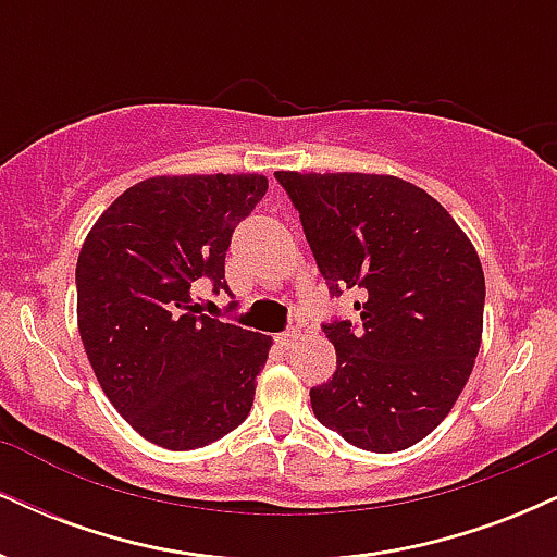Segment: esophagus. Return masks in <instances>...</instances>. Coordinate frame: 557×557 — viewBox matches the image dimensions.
<instances>
[{"instance_id":"esophagus-1","label":"esophagus","mask_w":557,"mask_h":557,"mask_svg":"<svg viewBox=\"0 0 557 557\" xmlns=\"http://www.w3.org/2000/svg\"><path fill=\"white\" fill-rule=\"evenodd\" d=\"M298 337H300V332H298V330H287V332H280V335H277V343H280V348L290 350L293 345L298 343Z\"/></svg>"}]
</instances>
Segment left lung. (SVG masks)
Returning a JSON list of instances; mask_svg holds the SVG:
<instances>
[{
    "label": "left lung",
    "mask_w": 557,
    "mask_h": 557,
    "mask_svg": "<svg viewBox=\"0 0 557 557\" xmlns=\"http://www.w3.org/2000/svg\"><path fill=\"white\" fill-rule=\"evenodd\" d=\"M332 296L363 293L361 322L322 324L337 369L314 417L350 445L395 453L450 413L482 343L484 272L440 201L393 175L274 172Z\"/></svg>",
    "instance_id": "left-lung-1"
}]
</instances>
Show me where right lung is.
Segmentation results:
<instances>
[{"mask_svg": "<svg viewBox=\"0 0 557 557\" xmlns=\"http://www.w3.org/2000/svg\"><path fill=\"white\" fill-rule=\"evenodd\" d=\"M264 194V175L149 177L114 198L83 243V348L120 417L159 447L196 450L251 411L272 341L198 314L194 287L230 293V240Z\"/></svg>", "mask_w": 557, "mask_h": 557, "instance_id": "add662e5", "label": "right lung"}]
</instances>
